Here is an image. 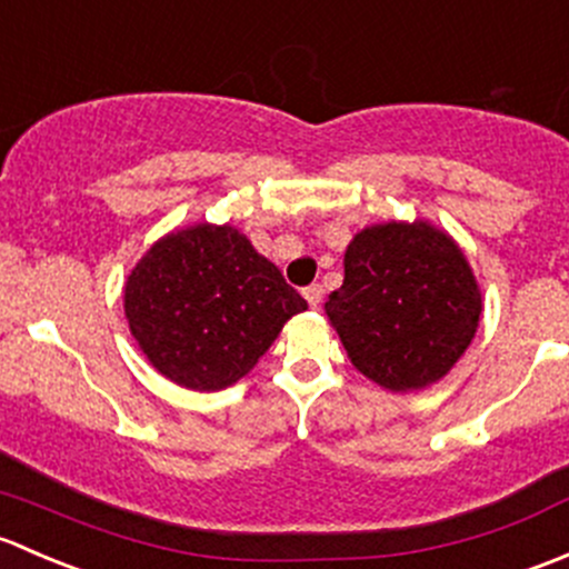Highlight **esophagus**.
Here are the masks:
<instances>
[{
    "mask_svg": "<svg viewBox=\"0 0 569 569\" xmlns=\"http://www.w3.org/2000/svg\"><path fill=\"white\" fill-rule=\"evenodd\" d=\"M303 298H307L309 307L318 309L320 301H323V287H320V284H309L307 290H303Z\"/></svg>",
    "mask_w": 569,
    "mask_h": 569,
    "instance_id": "esophagus-1",
    "label": "esophagus"
}]
</instances>
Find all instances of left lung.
<instances>
[{
	"instance_id": "8db88e82",
	"label": "left lung",
	"mask_w": 569,
	"mask_h": 569,
	"mask_svg": "<svg viewBox=\"0 0 569 569\" xmlns=\"http://www.w3.org/2000/svg\"><path fill=\"white\" fill-rule=\"evenodd\" d=\"M350 365L391 395L438 383L471 345L482 290L447 230L427 219L365 227L326 301Z\"/></svg>"
}]
</instances>
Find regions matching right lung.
Segmentation results:
<instances>
[{
	"instance_id": "1",
	"label": "right lung",
	"mask_w": 569,
	"mask_h": 569,
	"mask_svg": "<svg viewBox=\"0 0 569 569\" xmlns=\"http://www.w3.org/2000/svg\"><path fill=\"white\" fill-rule=\"evenodd\" d=\"M122 309L163 378L221 391L254 370L307 301L238 227L199 221L144 251L122 287Z\"/></svg>"
}]
</instances>
